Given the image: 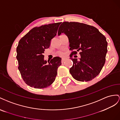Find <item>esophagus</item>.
Masks as SVG:
<instances>
[{
    "label": "esophagus",
    "instance_id": "1",
    "mask_svg": "<svg viewBox=\"0 0 120 120\" xmlns=\"http://www.w3.org/2000/svg\"><path fill=\"white\" fill-rule=\"evenodd\" d=\"M66 59H67L66 58H62V60H61V61H62V62H64V61H65L66 60Z\"/></svg>",
    "mask_w": 120,
    "mask_h": 120
}]
</instances>
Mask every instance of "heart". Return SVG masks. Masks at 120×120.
I'll return each mask as SVG.
<instances>
[{
  "label": "heart",
  "instance_id": "1",
  "mask_svg": "<svg viewBox=\"0 0 120 120\" xmlns=\"http://www.w3.org/2000/svg\"><path fill=\"white\" fill-rule=\"evenodd\" d=\"M58 54H59L60 56H62L63 55V53L62 52H59V53H58Z\"/></svg>",
  "mask_w": 120,
  "mask_h": 120
}]
</instances>
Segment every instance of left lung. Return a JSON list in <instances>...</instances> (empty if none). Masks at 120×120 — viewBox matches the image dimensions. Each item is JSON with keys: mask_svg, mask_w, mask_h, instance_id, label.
Returning <instances> with one entry per match:
<instances>
[{"mask_svg": "<svg viewBox=\"0 0 120 120\" xmlns=\"http://www.w3.org/2000/svg\"><path fill=\"white\" fill-rule=\"evenodd\" d=\"M62 33L68 38L70 50L81 51L79 60L71 58L77 51L70 55L73 61L70 74L77 81L92 80L100 74L105 63L108 51L105 37L95 27L78 22H63L58 30V36Z\"/></svg>", "mask_w": 120, "mask_h": 120, "instance_id": "1", "label": "left lung"}]
</instances>
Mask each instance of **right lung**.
I'll list each match as a JSON object with an SVG mask.
<instances>
[{
    "instance_id": "obj_1",
    "label": "right lung",
    "mask_w": 120,
    "mask_h": 120,
    "mask_svg": "<svg viewBox=\"0 0 120 120\" xmlns=\"http://www.w3.org/2000/svg\"><path fill=\"white\" fill-rule=\"evenodd\" d=\"M60 24L57 22L35 27L19 41L16 48L18 69L23 81L30 87L46 88L55 80L61 58L54 57L47 63L43 53L49 48Z\"/></svg>"
}]
</instances>
